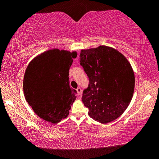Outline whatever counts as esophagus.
<instances>
[{"label":"esophagus","mask_w":159,"mask_h":159,"mask_svg":"<svg viewBox=\"0 0 159 159\" xmlns=\"http://www.w3.org/2000/svg\"><path fill=\"white\" fill-rule=\"evenodd\" d=\"M76 91H77V93L79 95H80V94H81V89H80V88H78L76 89Z\"/></svg>","instance_id":"34e87169"}]
</instances>
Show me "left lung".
<instances>
[{"mask_svg":"<svg viewBox=\"0 0 159 159\" xmlns=\"http://www.w3.org/2000/svg\"><path fill=\"white\" fill-rule=\"evenodd\" d=\"M80 61L90 81L82 97L88 115L101 123L116 120L133 96L134 74L130 63L119 51L106 45L81 50Z\"/></svg>","mask_w":159,"mask_h":159,"instance_id":"1","label":"left lung"}]
</instances>
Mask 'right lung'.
<instances>
[{"label": "right lung", "mask_w": 159, "mask_h": 159, "mask_svg": "<svg viewBox=\"0 0 159 159\" xmlns=\"http://www.w3.org/2000/svg\"><path fill=\"white\" fill-rule=\"evenodd\" d=\"M76 51L53 48L39 54L26 67L23 80L25 99L35 114L53 124L69 114L76 98L70 88L69 71Z\"/></svg>", "instance_id": "right-lung-1"}]
</instances>
